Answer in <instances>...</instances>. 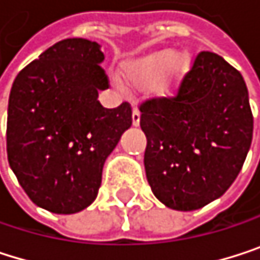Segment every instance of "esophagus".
I'll use <instances>...</instances> for the list:
<instances>
[{
  "instance_id": "34e87169",
  "label": "esophagus",
  "mask_w": 260,
  "mask_h": 260,
  "mask_svg": "<svg viewBox=\"0 0 260 260\" xmlns=\"http://www.w3.org/2000/svg\"><path fill=\"white\" fill-rule=\"evenodd\" d=\"M133 124L134 126H139L140 124V111L137 108L133 109Z\"/></svg>"
}]
</instances>
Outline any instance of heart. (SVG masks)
Instances as JSON below:
<instances>
[{
  "label": "heart",
  "mask_w": 260,
  "mask_h": 260,
  "mask_svg": "<svg viewBox=\"0 0 260 260\" xmlns=\"http://www.w3.org/2000/svg\"><path fill=\"white\" fill-rule=\"evenodd\" d=\"M189 65L187 56L180 54L174 57L171 50H160L127 65L124 68V80L134 88H148L155 83L154 91L157 95H172L178 89Z\"/></svg>",
  "instance_id": "b5f03b06"
}]
</instances>
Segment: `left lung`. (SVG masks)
Returning a JSON list of instances; mask_svg holds the SVG:
<instances>
[{"instance_id": "left-lung-1", "label": "left lung", "mask_w": 260, "mask_h": 260, "mask_svg": "<svg viewBox=\"0 0 260 260\" xmlns=\"http://www.w3.org/2000/svg\"><path fill=\"white\" fill-rule=\"evenodd\" d=\"M140 112L146 178L165 206L190 212L227 192L253 139L248 89L235 67L201 51L177 94L148 99Z\"/></svg>"}]
</instances>
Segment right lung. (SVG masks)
Wrapping results in <instances>:
<instances>
[{"label": "right lung", "instance_id": "obj_1", "mask_svg": "<svg viewBox=\"0 0 260 260\" xmlns=\"http://www.w3.org/2000/svg\"><path fill=\"white\" fill-rule=\"evenodd\" d=\"M97 42L70 38L47 48L16 76L7 109V158L39 207L70 215L97 197L105 160L133 124L127 102L108 109L109 88Z\"/></svg>", "mask_w": 260, "mask_h": 260}]
</instances>
